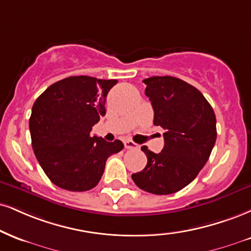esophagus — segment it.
Returning a JSON list of instances; mask_svg holds the SVG:
<instances>
[{
	"mask_svg": "<svg viewBox=\"0 0 251 251\" xmlns=\"http://www.w3.org/2000/svg\"><path fill=\"white\" fill-rule=\"evenodd\" d=\"M124 145H125L126 150H137V149H139V145L133 143L132 140H125V141H124Z\"/></svg>",
	"mask_w": 251,
	"mask_h": 251,
	"instance_id": "esophagus-1",
	"label": "esophagus"
}]
</instances>
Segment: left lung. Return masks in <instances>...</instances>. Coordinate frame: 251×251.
<instances>
[{"instance_id": "1", "label": "left lung", "mask_w": 251, "mask_h": 251, "mask_svg": "<svg viewBox=\"0 0 251 251\" xmlns=\"http://www.w3.org/2000/svg\"><path fill=\"white\" fill-rule=\"evenodd\" d=\"M143 81L154 111L153 124L165 129V146L158 154L141 147L147 165L132 180L145 192L173 194L189 185L209 159L217 134L215 113L196 87L179 78Z\"/></svg>"}]
</instances>
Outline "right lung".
<instances>
[{
	"instance_id": "1",
	"label": "right lung",
	"mask_w": 251,
	"mask_h": 251,
	"mask_svg": "<svg viewBox=\"0 0 251 251\" xmlns=\"http://www.w3.org/2000/svg\"><path fill=\"white\" fill-rule=\"evenodd\" d=\"M116 79L89 76L64 78L36 99L29 119L34 153L44 173L60 188L85 192L98 185L110 155L120 152V140L91 137L106 113L107 93Z\"/></svg>"
}]
</instances>
